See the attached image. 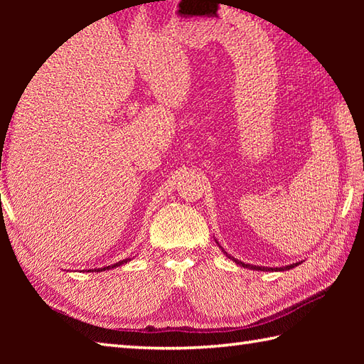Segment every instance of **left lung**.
Returning a JSON list of instances; mask_svg holds the SVG:
<instances>
[{"label": "left lung", "mask_w": 364, "mask_h": 364, "mask_svg": "<svg viewBox=\"0 0 364 364\" xmlns=\"http://www.w3.org/2000/svg\"><path fill=\"white\" fill-rule=\"evenodd\" d=\"M218 244V241H215ZM218 247L221 249V252H223V254L230 258V260H232V262H236L239 267H244V268H249V269H258V271H286V269H292V268H295L297 267V264L300 263H292V264H287V267H279V268H268V267H257V264H250V263H244V262H239V260H236V258L234 257H231L230 254H228V252H225L223 250V247H221V245L218 244Z\"/></svg>", "instance_id": "1"}]
</instances>
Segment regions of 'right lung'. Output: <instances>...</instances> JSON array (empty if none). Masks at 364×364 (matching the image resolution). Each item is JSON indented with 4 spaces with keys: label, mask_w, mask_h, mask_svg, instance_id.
Listing matches in <instances>:
<instances>
[{
    "label": "right lung",
    "mask_w": 364,
    "mask_h": 364,
    "mask_svg": "<svg viewBox=\"0 0 364 364\" xmlns=\"http://www.w3.org/2000/svg\"><path fill=\"white\" fill-rule=\"evenodd\" d=\"M127 262H130V258H125V260H122V262H119V263H114V264H110V267H104V268H97V269H95V271H106V269H110V268H115V267H120V264H123V263H127ZM88 271H93V269H88Z\"/></svg>",
    "instance_id": "obj_1"
}]
</instances>
